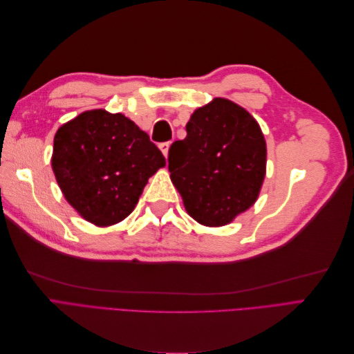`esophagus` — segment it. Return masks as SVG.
I'll list each match as a JSON object with an SVG mask.
<instances>
[{"label":"esophagus","mask_w":354,"mask_h":354,"mask_svg":"<svg viewBox=\"0 0 354 354\" xmlns=\"http://www.w3.org/2000/svg\"><path fill=\"white\" fill-rule=\"evenodd\" d=\"M159 149H160V152L164 153V156L167 158V156H168V151H169V143H168V142L160 143V145H159Z\"/></svg>","instance_id":"esophagus-1"}]
</instances>
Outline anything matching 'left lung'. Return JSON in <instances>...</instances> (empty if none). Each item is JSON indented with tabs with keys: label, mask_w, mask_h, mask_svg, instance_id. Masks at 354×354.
<instances>
[{
	"label": "left lung",
	"mask_w": 354,
	"mask_h": 354,
	"mask_svg": "<svg viewBox=\"0 0 354 354\" xmlns=\"http://www.w3.org/2000/svg\"><path fill=\"white\" fill-rule=\"evenodd\" d=\"M185 140L169 147L171 181L189 216L202 226H226L259 199L267 147L255 118L216 97L190 115Z\"/></svg>",
	"instance_id": "obj_1"
}]
</instances>
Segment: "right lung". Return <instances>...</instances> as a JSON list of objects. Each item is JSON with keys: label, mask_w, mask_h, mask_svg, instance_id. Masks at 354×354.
Wrapping results in <instances>:
<instances>
[{"label": "right lung", "mask_w": 354, "mask_h": 354, "mask_svg": "<svg viewBox=\"0 0 354 354\" xmlns=\"http://www.w3.org/2000/svg\"><path fill=\"white\" fill-rule=\"evenodd\" d=\"M165 158L122 113L91 109L63 124L51 168L69 205L94 226L108 227L133 212L149 177Z\"/></svg>", "instance_id": "obj_1"}]
</instances>
